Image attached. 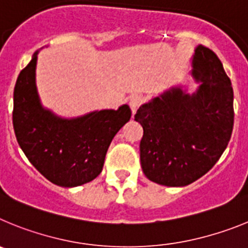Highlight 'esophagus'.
<instances>
[{
	"label": "esophagus",
	"mask_w": 248,
	"mask_h": 248,
	"mask_svg": "<svg viewBox=\"0 0 248 248\" xmlns=\"http://www.w3.org/2000/svg\"><path fill=\"white\" fill-rule=\"evenodd\" d=\"M143 97L140 94H135L133 97H130V100H129V105H130V109L133 111V114L139 109V107L143 104Z\"/></svg>",
	"instance_id": "34e87169"
}]
</instances>
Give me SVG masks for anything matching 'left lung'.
<instances>
[{
  "mask_svg": "<svg viewBox=\"0 0 248 248\" xmlns=\"http://www.w3.org/2000/svg\"><path fill=\"white\" fill-rule=\"evenodd\" d=\"M192 76L201 82L192 95L172 88L138 109L141 168L150 181L186 186L211 170L231 139L233 89L222 63L199 46Z\"/></svg>",
  "mask_w": 248,
  "mask_h": 248,
  "instance_id": "obj_1",
  "label": "left lung"
}]
</instances>
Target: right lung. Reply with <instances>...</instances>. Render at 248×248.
<instances>
[{
  "label": "right lung",
  "mask_w": 248,
  "mask_h": 248,
  "mask_svg": "<svg viewBox=\"0 0 248 248\" xmlns=\"http://www.w3.org/2000/svg\"><path fill=\"white\" fill-rule=\"evenodd\" d=\"M38 50L19 73L13 92L17 141L46 179L63 187L94 180L102 172L114 135L131 117L129 105L67 120L42 108L36 89Z\"/></svg>",
  "instance_id": "add662e5"
}]
</instances>
